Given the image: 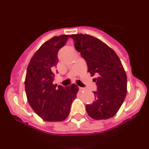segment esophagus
Instances as JSON below:
<instances>
[{
	"label": "esophagus",
	"mask_w": 149,
	"mask_h": 149,
	"mask_svg": "<svg viewBox=\"0 0 149 149\" xmlns=\"http://www.w3.org/2000/svg\"><path fill=\"white\" fill-rule=\"evenodd\" d=\"M79 90H80V92H81V91L84 90V89L83 87H79Z\"/></svg>",
	"instance_id": "1"
}]
</instances>
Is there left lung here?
<instances>
[{"label": "left lung", "instance_id": "obj_1", "mask_svg": "<svg viewBox=\"0 0 149 149\" xmlns=\"http://www.w3.org/2000/svg\"><path fill=\"white\" fill-rule=\"evenodd\" d=\"M74 47L86 60L88 72L95 74L97 91L93 104L86 105L88 115L95 119H110L116 114L127 94V75L115 51L87 34L71 35Z\"/></svg>", "mask_w": 149, "mask_h": 149}]
</instances>
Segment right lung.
Here are the masks:
<instances>
[{"label":"right lung","mask_w":149,"mask_h":149,"mask_svg":"<svg viewBox=\"0 0 149 149\" xmlns=\"http://www.w3.org/2000/svg\"><path fill=\"white\" fill-rule=\"evenodd\" d=\"M69 35L54 36L36 51L27 66L25 92L36 113L46 122H62L68 117L78 86L63 87L53 84L58 63L57 54L65 45Z\"/></svg>","instance_id":"add662e5"}]
</instances>
